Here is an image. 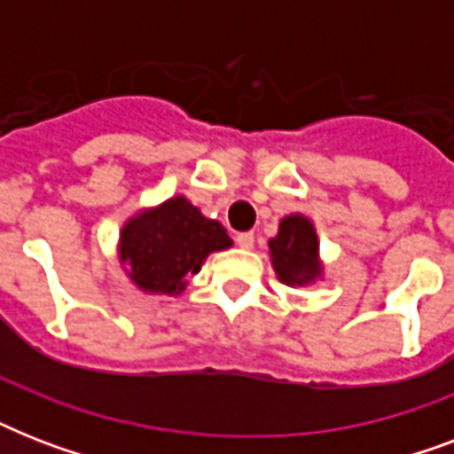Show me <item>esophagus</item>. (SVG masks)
Returning <instances> with one entry per match:
<instances>
[{
	"label": "esophagus",
	"mask_w": 454,
	"mask_h": 454,
	"mask_svg": "<svg viewBox=\"0 0 454 454\" xmlns=\"http://www.w3.org/2000/svg\"><path fill=\"white\" fill-rule=\"evenodd\" d=\"M235 242H238L242 249H252L254 247V233H252V231H247V233H238L235 235Z\"/></svg>",
	"instance_id": "esophagus-1"
}]
</instances>
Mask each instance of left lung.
I'll return each mask as SVG.
<instances>
[{
	"instance_id": "obj_1",
	"label": "left lung",
	"mask_w": 454,
	"mask_h": 454,
	"mask_svg": "<svg viewBox=\"0 0 454 454\" xmlns=\"http://www.w3.org/2000/svg\"><path fill=\"white\" fill-rule=\"evenodd\" d=\"M278 278L287 285L310 283L320 273L317 263V238L309 219L299 214L280 221L278 238L269 242Z\"/></svg>"
}]
</instances>
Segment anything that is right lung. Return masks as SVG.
Returning <instances> with one entry per match:
<instances>
[{
	"label": "right lung",
	"instance_id": "right-lung-1",
	"mask_svg": "<svg viewBox=\"0 0 454 454\" xmlns=\"http://www.w3.org/2000/svg\"><path fill=\"white\" fill-rule=\"evenodd\" d=\"M226 247L231 238L219 221L205 219L185 198H171L122 228L120 256L141 290L178 294L188 273H198L207 256Z\"/></svg>",
	"mask_w": 454,
	"mask_h": 454
}]
</instances>
